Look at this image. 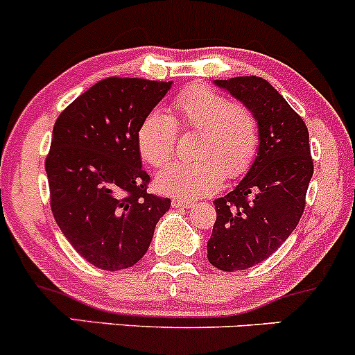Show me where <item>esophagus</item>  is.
Returning <instances> with one entry per match:
<instances>
[{"label": "esophagus", "mask_w": 355, "mask_h": 355, "mask_svg": "<svg viewBox=\"0 0 355 355\" xmlns=\"http://www.w3.org/2000/svg\"><path fill=\"white\" fill-rule=\"evenodd\" d=\"M194 207V201L184 200V198H174L173 208H191Z\"/></svg>", "instance_id": "esophagus-1"}]
</instances>
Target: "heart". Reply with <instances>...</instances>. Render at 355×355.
Returning a JSON list of instances; mask_svg holds the SVG:
<instances>
[{
	"instance_id": "b5f03b06",
	"label": "heart",
	"mask_w": 355,
	"mask_h": 355,
	"mask_svg": "<svg viewBox=\"0 0 355 355\" xmlns=\"http://www.w3.org/2000/svg\"><path fill=\"white\" fill-rule=\"evenodd\" d=\"M179 128L196 130V161L173 162L157 174L164 193L200 198L215 193L222 178L234 181L252 167L261 147V121L252 106L228 100L213 87L194 85L182 89L171 105V115L152 110L137 128L144 161L161 167L176 150Z\"/></svg>"
}]
</instances>
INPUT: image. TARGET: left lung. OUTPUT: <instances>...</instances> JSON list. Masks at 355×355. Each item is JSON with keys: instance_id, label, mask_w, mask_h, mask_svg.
Masks as SVG:
<instances>
[{"instance_id": "1", "label": "left lung", "mask_w": 355, "mask_h": 355, "mask_svg": "<svg viewBox=\"0 0 355 355\" xmlns=\"http://www.w3.org/2000/svg\"><path fill=\"white\" fill-rule=\"evenodd\" d=\"M215 85L252 106L261 121L252 167L234 191L215 200L208 261L234 272L266 261L295 230L306 205L313 159L306 123L266 79L239 76Z\"/></svg>"}]
</instances>
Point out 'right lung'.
<instances>
[{"instance_id":"right-lung-1","label":"right lung","mask_w":355,"mask_h":355,"mask_svg":"<svg viewBox=\"0 0 355 355\" xmlns=\"http://www.w3.org/2000/svg\"><path fill=\"white\" fill-rule=\"evenodd\" d=\"M171 81L112 76L60 113L45 171L57 225L89 264L132 268L150 245L169 198L148 193L137 128Z\"/></svg>"}]
</instances>
